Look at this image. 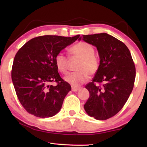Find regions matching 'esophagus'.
I'll list each match as a JSON object with an SVG mask.
<instances>
[{
    "instance_id": "34e87169",
    "label": "esophagus",
    "mask_w": 147,
    "mask_h": 147,
    "mask_svg": "<svg viewBox=\"0 0 147 147\" xmlns=\"http://www.w3.org/2000/svg\"><path fill=\"white\" fill-rule=\"evenodd\" d=\"M80 89V88H77V87H72V91H77Z\"/></svg>"
}]
</instances>
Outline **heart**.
<instances>
[{"instance_id": "heart-1", "label": "heart", "mask_w": 147, "mask_h": 147, "mask_svg": "<svg viewBox=\"0 0 147 147\" xmlns=\"http://www.w3.org/2000/svg\"><path fill=\"white\" fill-rule=\"evenodd\" d=\"M69 53L74 58L81 59L76 67L77 72L69 73L65 80L73 86H78L88 81L89 74H93L99 68V60L94 55V49L90 44L81 41L74 45L69 49ZM54 62L57 69L63 74L67 73L69 58L62 52L56 54Z\"/></svg>"}]
</instances>
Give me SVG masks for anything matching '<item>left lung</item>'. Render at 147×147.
Returning a JSON list of instances; mask_svg holds the SVG:
<instances>
[{
	"mask_svg": "<svg viewBox=\"0 0 147 147\" xmlns=\"http://www.w3.org/2000/svg\"><path fill=\"white\" fill-rule=\"evenodd\" d=\"M81 39L96 47L100 59L98 71L86 86L90 95L84 109L95 119L106 120L115 115L130 96L135 82V65L126 45L112 36L83 35Z\"/></svg>",
	"mask_w": 147,
	"mask_h": 147,
	"instance_id": "obj_1",
	"label": "left lung"
}]
</instances>
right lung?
I'll return each instance as SVG.
<instances>
[{
    "label": "right lung",
    "instance_id": "right-lung-1",
    "mask_svg": "<svg viewBox=\"0 0 147 147\" xmlns=\"http://www.w3.org/2000/svg\"><path fill=\"white\" fill-rule=\"evenodd\" d=\"M80 37L42 36L30 39L14 58L11 79L17 97L27 112L46 118L59 112L70 84L61 78L54 58ZM56 81L57 85H51Z\"/></svg>",
    "mask_w": 147,
    "mask_h": 147
}]
</instances>
